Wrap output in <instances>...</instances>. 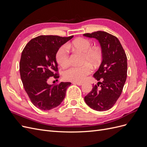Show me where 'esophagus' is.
I'll list each match as a JSON object with an SVG mask.
<instances>
[{
  "label": "esophagus",
  "mask_w": 147,
  "mask_h": 147,
  "mask_svg": "<svg viewBox=\"0 0 147 147\" xmlns=\"http://www.w3.org/2000/svg\"><path fill=\"white\" fill-rule=\"evenodd\" d=\"M74 83L77 84V85H78V86H81L83 84V83H82V82H74Z\"/></svg>",
  "instance_id": "34e87169"
}]
</instances>
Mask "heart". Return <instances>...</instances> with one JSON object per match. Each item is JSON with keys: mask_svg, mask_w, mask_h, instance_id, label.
Listing matches in <instances>:
<instances>
[{"mask_svg": "<svg viewBox=\"0 0 147 147\" xmlns=\"http://www.w3.org/2000/svg\"><path fill=\"white\" fill-rule=\"evenodd\" d=\"M91 40L84 38L75 39L72 42L64 45L57 50L56 54L57 63L61 66L65 67L70 63L69 48H74L83 53L81 63L83 64L78 66H72L66 69L63 73L65 80L75 82H83L88 75L91 73V66L98 65L102 59V51L99 47H92Z\"/></svg>", "mask_w": 147, "mask_h": 147, "instance_id": "1", "label": "heart"}]
</instances>
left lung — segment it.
<instances>
[{
    "mask_svg": "<svg viewBox=\"0 0 147 147\" xmlns=\"http://www.w3.org/2000/svg\"><path fill=\"white\" fill-rule=\"evenodd\" d=\"M84 36L95 38L100 43L102 61L93 75L99 82L84 97L86 104L97 111L110 109L121 95L127 78V57L119 40L104 31L86 33ZM100 84V88L98 86Z\"/></svg>",
    "mask_w": 147,
    "mask_h": 147,
    "instance_id": "obj_1",
    "label": "left lung"
}]
</instances>
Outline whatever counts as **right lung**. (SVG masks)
Listing matches in <instances>:
<instances>
[{"mask_svg": "<svg viewBox=\"0 0 147 147\" xmlns=\"http://www.w3.org/2000/svg\"><path fill=\"white\" fill-rule=\"evenodd\" d=\"M74 36L40 35L27 43L22 52L20 72L24 90L32 103L42 110L59 105L70 82L48 84L50 77H59L56 59L57 50Z\"/></svg>", "mask_w": 147, "mask_h": 147, "instance_id": "add662e5", "label": "right lung"}]
</instances>
